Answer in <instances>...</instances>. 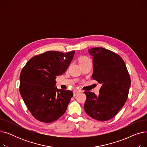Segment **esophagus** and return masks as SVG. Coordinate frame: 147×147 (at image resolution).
Segmentation results:
<instances>
[{"mask_svg":"<svg viewBox=\"0 0 147 147\" xmlns=\"http://www.w3.org/2000/svg\"><path fill=\"white\" fill-rule=\"evenodd\" d=\"M79 92H80L78 91V90H73V95H74V96H76L78 94H79Z\"/></svg>","mask_w":147,"mask_h":147,"instance_id":"1","label":"esophagus"}]
</instances>
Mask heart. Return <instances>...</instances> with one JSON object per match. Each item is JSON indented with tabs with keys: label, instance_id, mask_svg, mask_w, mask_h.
I'll return each mask as SVG.
<instances>
[{
	"label": "heart",
	"instance_id": "1",
	"mask_svg": "<svg viewBox=\"0 0 147 147\" xmlns=\"http://www.w3.org/2000/svg\"><path fill=\"white\" fill-rule=\"evenodd\" d=\"M88 60H90V59L88 57H85V56L81 57L80 58V59H79V63H82V62H84V61H88Z\"/></svg>",
	"mask_w": 147,
	"mask_h": 147
}]
</instances>
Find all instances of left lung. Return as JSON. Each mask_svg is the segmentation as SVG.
Here are the masks:
<instances>
[{
    "label": "left lung",
    "instance_id": "obj_1",
    "mask_svg": "<svg viewBox=\"0 0 147 147\" xmlns=\"http://www.w3.org/2000/svg\"><path fill=\"white\" fill-rule=\"evenodd\" d=\"M93 57L92 79L102 86L98 95L85 91V112L98 121H107L115 116L128 97L130 78L123 59L115 52L103 48L89 49Z\"/></svg>",
    "mask_w": 147,
    "mask_h": 147
}]
</instances>
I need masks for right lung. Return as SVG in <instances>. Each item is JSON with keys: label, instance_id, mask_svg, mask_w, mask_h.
<instances>
[{"label": "right lung", "instance_id": "add662e5", "mask_svg": "<svg viewBox=\"0 0 147 147\" xmlns=\"http://www.w3.org/2000/svg\"><path fill=\"white\" fill-rule=\"evenodd\" d=\"M74 53L47 51L32 57L22 69L20 92L36 120L51 123L66 111L73 93L58 89L55 79L67 71Z\"/></svg>", "mask_w": 147, "mask_h": 147}]
</instances>
